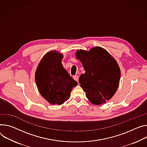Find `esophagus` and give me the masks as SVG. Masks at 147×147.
I'll return each mask as SVG.
<instances>
[{"instance_id":"esophagus-1","label":"esophagus","mask_w":147,"mask_h":147,"mask_svg":"<svg viewBox=\"0 0 147 147\" xmlns=\"http://www.w3.org/2000/svg\"><path fill=\"white\" fill-rule=\"evenodd\" d=\"M73 78L74 80H76V82H77L78 83V76L77 75H75L73 76Z\"/></svg>"}]
</instances>
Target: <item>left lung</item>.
Listing matches in <instances>:
<instances>
[{
  "label": "left lung",
  "mask_w": 147,
  "mask_h": 147,
  "mask_svg": "<svg viewBox=\"0 0 147 147\" xmlns=\"http://www.w3.org/2000/svg\"><path fill=\"white\" fill-rule=\"evenodd\" d=\"M76 57L82 63L86 71L78 81L87 98L93 104L105 103L113 97L118 87L121 71L117 61L99 47L88 52L78 50Z\"/></svg>",
  "instance_id": "left-lung-1"
}]
</instances>
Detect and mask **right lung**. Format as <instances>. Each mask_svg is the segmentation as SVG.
Masks as SVG:
<instances>
[{
	"label": "right lung",
	"instance_id": "right-lung-1",
	"mask_svg": "<svg viewBox=\"0 0 147 147\" xmlns=\"http://www.w3.org/2000/svg\"><path fill=\"white\" fill-rule=\"evenodd\" d=\"M63 56L50 51L40 62L35 74L36 83L41 95L50 104L61 105L67 100L77 85L61 64Z\"/></svg>",
	"mask_w": 147,
	"mask_h": 147
}]
</instances>
